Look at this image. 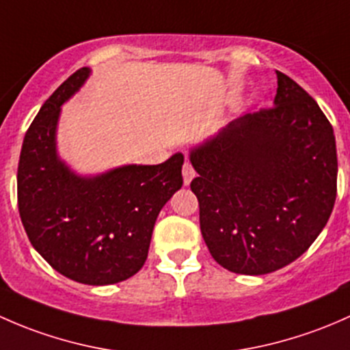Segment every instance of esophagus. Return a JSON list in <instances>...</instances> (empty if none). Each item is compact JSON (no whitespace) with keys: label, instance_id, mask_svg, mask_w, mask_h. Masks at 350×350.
Masks as SVG:
<instances>
[{"label":"esophagus","instance_id":"34e87169","mask_svg":"<svg viewBox=\"0 0 350 350\" xmlns=\"http://www.w3.org/2000/svg\"><path fill=\"white\" fill-rule=\"evenodd\" d=\"M182 175H183V183H185V185H189V183L192 182L193 176H196V170H193L192 163H190L189 160H185V163H183Z\"/></svg>","mask_w":350,"mask_h":350}]
</instances>
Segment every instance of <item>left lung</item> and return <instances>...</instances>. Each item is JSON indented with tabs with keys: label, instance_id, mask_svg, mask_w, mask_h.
I'll list each match as a JSON object with an SVG mask.
<instances>
[{
	"label": "left lung",
	"instance_id": "obj_1",
	"mask_svg": "<svg viewBox=\"0 0 350 350\" xmlns=\"http://www.w3.org/2000/svg\"><path fill=\"white\" fill-rule=\"evenodd\" d=\"M275 106L229 122L192 150L200 230L232 273L290 265L325 228L337 197L332 124L312 96L276 70Z\"/></svg>",
	"mask_w": 350,
	"mask_h": 350
}]
</instances>
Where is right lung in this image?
Returning a JSON list of instances; mask_svg holds the SVG:
<instances>
[{
    "instance_id": "add662e5",
    "label": "right lung",
    "mask_w": 350,
    "mask_h": 350,
    "mask_svg": "<svg viewBox=\"0 0 350 350\" xmlns=\"http://www.w3.org/2000/svg\"><path fill=\"white\" fill-rule=\"evenodd\" d=\"M82 67L57 88L28 128L18 161V211L31 246L55 271L84 284L131 278L148 258L161 207L182 187L183 154L85 178L55 151L60 106L84 84Z\"/></svg>"
}]
</instances>
